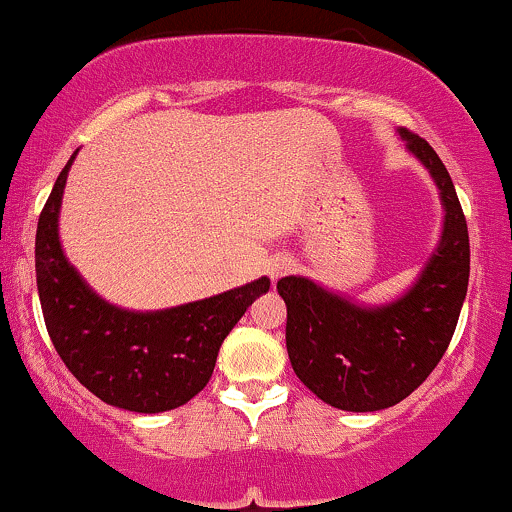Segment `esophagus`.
<instances>
[{"label": "esophagus", "instance_id": "obj_1", "mask_svg": "<svg viewBox=\"0 0 512 512\" xmlns=\"http://www.w3.org/2000/svg\"><path fill=\"white\" fill-rule=\"evenodd\" d=\"M290 269H293V262H290L286 255H278V257H274V260H269V264H267V274L274 278V281L276 278L286 276Z\"/></svg>", "mask_w": 512, "mask_h": 512}]
</instances>
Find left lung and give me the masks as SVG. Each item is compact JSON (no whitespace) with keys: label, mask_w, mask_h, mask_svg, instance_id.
Returning <instances> with one entry per match:
<instances>
[{"label":"left lung","mask_w":512,"mask_h":512,"mask_svg":"<svg viewBox=\"0 0 512 512\" xmlns=\"http://www.w3.org/2000/svg\"><path fill=\"white\" fill-rule=\"evenodd\" d=\"M399 137L428 167L444 205L442 236L416 283L380 307H361L304 276L276 283L288 307L295 375L342 411L390 409L423 385L449 347L468 293V224L454 181L428 141L409 129H399Z\"/></svg>","instance_id":"1"}]
</instances>
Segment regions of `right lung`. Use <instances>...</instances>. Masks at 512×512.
<instances>
[{"instance_id":"1","label":"right lung","mask_w":512,"mask_h":512,"mask_svg":"<svg viewBox=\"0 0 512 512\" xmlns=\"http://www.w3.org/2000/svg\"><path fill=\"white\" fill-rule=\"evenodd\" d=\"M75 155L37 222V293L49 338L68 371L106 404L137 413L177 409L208 385L224 338L267 293L269 278L160 312H129L101 300L58 241V210Z\"/></svg>"}]
</instances>
